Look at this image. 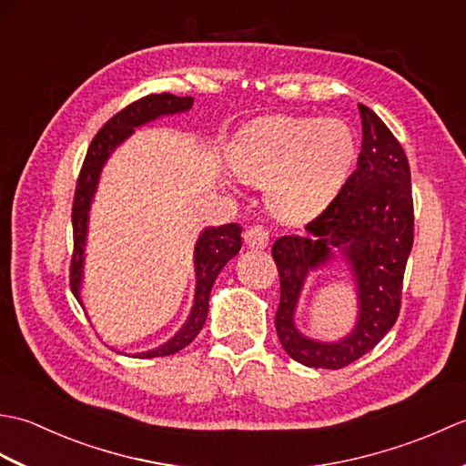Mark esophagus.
Here are the masks:
<instances>
[{
    "label": "esophagus",
    "instance_id": "1",
    "mask_svg": "<svg viewBox=\"0 0 466 466\" xmlns=\"http://www.w3.org/2000/svg\"><path fill=\"white\" fill-rule=\"evenodd\" d=\"M268 240H270V232L266 230L262 224H254L244 232V242H246V246H248V248L262 250V248H266V246H268Z\"/></svg>",
    "mask_w": 466,
    "mask_h": 466
}]
</instances>
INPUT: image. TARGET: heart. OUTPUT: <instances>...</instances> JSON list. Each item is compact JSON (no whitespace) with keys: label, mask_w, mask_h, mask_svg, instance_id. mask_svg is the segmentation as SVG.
<instances>
[{"label":"heart","mask_w":466,"mask_h":466,"mask_svg":"<svg viewBox=\"0 0 466 466\" xmlns=\"http://www.w3.org/2000/svg\"><path fill=\"white\" fill-rule=\"evenodd\" d=\"M354 157V134L342 120L272 116L238 134L230 166L246 182L266 186L274 214L302 220L334 200Z\"/></svg>","instance_id":"b5f03b06"}]
</instances>
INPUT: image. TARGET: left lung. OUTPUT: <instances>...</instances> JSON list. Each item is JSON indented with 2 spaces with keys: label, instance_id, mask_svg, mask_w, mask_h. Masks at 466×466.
Listing matches in <instances>:
<instances>
[{
  "label": "left lung",
  "instance_id": "left-lung-1",
  "mask_svg": "<svg viewBox=\"0 0 466 466\" xmlns=\"http://www.w3.org/2000/svg\"><path fill=\"white\" fill-rule=\"evenodd\" d=\"M362 150L340 192L304 226L272 246L280 276L276 332L290 359L310 369L339 370L372 350L400 312L402 280L414 240L410 166L400 142L370 107L359 104ZM339 249L360 284L361 316L344 341L322 345L293 329V306L309 269Z\"/></svg>",
  "mask_w": 466,
  "mask_h": 466
}]
</instances>
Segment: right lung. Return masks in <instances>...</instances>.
<instances>
[{
  "instance_id": "obj_1",
  "label": "right lung",
  "mask_w": 466,
  "mask_h": 466,
  "mask_svg": "<svg viewBox=\"0 0 466 466\" xmlns=\"http://www.w3.org/2000/svg\"><path fill=\"white\" fill-rule=\"evenodd\" d=\"M194 97H177L172 94H150L140 100L126 106L124 110L117 112L107 120L100 132L94 136V140L87 147L84 157L80 176H77L74 206H72V226H74V252L72 262H69V286L77 300H80V282H82V266H84V246H86V228H87V210L96 192L97 177H100L102 166L107 156L114 152V147L124 142L127 136L134 132V127L142 126L156 117L166 114H177L190 110ZM240 224H226L218 228H206L200 240L196 244V296L192 312L187 316L186 324L180 329L172 340L162 344L160 349L137 354L140 359H154V356H167L184 346L190 344L198 332L202 330L208 316V299H210L212 284L216 276L226 266V262L238 254L242 238Z\"/></svg>"
}]
</instances>
